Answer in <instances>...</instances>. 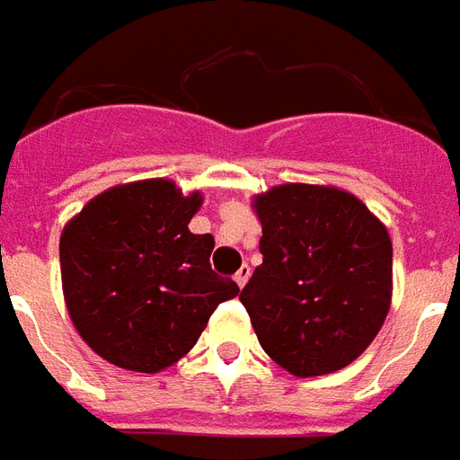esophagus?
Returning <instances> with one entry per match:
<instances>
[{"label":"esophagus","instance_id":"esophagus-1","mask_svg":"<svg viewBox=\"0 0 460 460\" xmlns=\"http://www.w3.org/2000/svg\"><path fill=\"white\" fill-rule=\"evenodd\" d=\"M249 279H251V266H249V263H243V266H241V269L236 270V276H234V280H236L241 288H243V286H246V280H249Z\"/></svg>","mask_w":460,"mask_h":460}]
</instances>
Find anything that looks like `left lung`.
Wrapping results in <instances>:
<instances>
[{"label": "left lung", "instance_id": "8db88e82", "mask_svg": "<svg viewBox=\"0 0 460 460\" xmlns=\"http://www.w3.org/2000/svg\"><path fill=\"white\" fill-rule=\"evenodd\" d=\"M263 263L241 290L266 355L296 376L365 352L392 300V239L355 194L280 184L253 199Z\"/></svg>", "mask_w": 460, "mask_h": 460}]
</instances>
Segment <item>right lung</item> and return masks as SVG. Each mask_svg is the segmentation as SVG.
<instances>
[{"instance_id": "obj_1", "label": "right lung", "mask_w": 460, "mask_h": 460, "mask_svg": "<svg viewBox=\"0 0 460 460\" xmlns=\"http://www.w3.org/2000/svg\"><path fill=\"white\" fill-rule=\"evenodd\" d=\"M201 194L142 180L98 194L58 243L68 315L88 347L132 372H160L197 345L239 286L211 270V234H191Z\"/></svg>"}]
</instances>
